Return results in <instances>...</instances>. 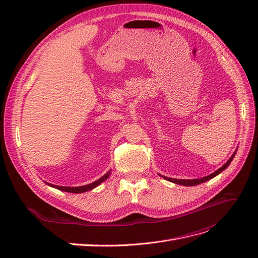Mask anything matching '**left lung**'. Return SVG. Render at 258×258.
<instances>
[{
    "instance_id": "left-lung-1",
    "label": "left lung",
    "mask_w": 258,
    "mask_h": 258,
    "mask_svg": "<svg viewBox=\"0 0 258 258\" xmlns=\"http://www.w3.org/2000/svg\"><path fill=\"white\" fill-rule=\"evenodd\" d=\"M235 155H236V152L232 154L231 157L227 160V162H226L223 167H221L220 169L216 170L215 172H213L212 174L207 175V176H205V177H201V178H192V179H177V178H172V177L163 176V175H160V174H159V175H160L161 177L165 178V179H167V181H169V182H172V183H175V184H178V185H184V186H195V185H198V184H201V183H205V182L209 181V179L213 178L214 176H216V175L220 174V173L222 172V171H224L226 168H227V167L230 165V162L232 161L233 157H235Z\"/></svg>"
}]
</instances>
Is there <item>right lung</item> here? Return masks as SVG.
I'll return each mask as SVG.
<instances>
[{"mask_svg":"<svg viewBox=\"0 0 258 258\" xmlns=\"http://www.w3.org/2000/svg\"><path fill=\"white\" fill-rule=\"evenodd\" d=\"M110 174H111V171H108L106 174H104L103 176H101L99 179H97V181H95L93 183L84 185V186H77V187L59 186V185H53V184H50V183H47V182H45V183L47 184V185H49V186H51V187H54V188H57L59 190H62V191L73 192V194H82V192H85V191H88V190H91L93 188H96L97 186H99L101 183H103L105 179H107V177L110 176Z\"/></svg>","mask_w":258,"mask_h":258,"instance_id":"obj_1","label":"right lung"}]
</instances>
